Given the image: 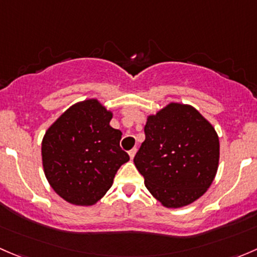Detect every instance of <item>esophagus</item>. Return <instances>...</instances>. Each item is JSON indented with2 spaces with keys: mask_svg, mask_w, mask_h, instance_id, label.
Returning a JSON list of instances; mask_svg holds the SVG:
<instances>
[{
  "mask_svg": "<svg viewBox=\"0 0 257 257\" xmlns=\"http://www.w3.org/2000/svg\"><path fill=\"white\" fill-rule=\"evenodd\" d=\"M136 152H137V148L136 147L132 148L131 151H128V156H130V158H131V160H134V157H135V155H136Z\"/></svg>",
  "mask_w": 257,
  "mask_h": 257,
  "instance_id": "1",
  "label": "esophagus"
}]
</instances>
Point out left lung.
<instances>
[{"mask_svg":"<svg viewBox=\"0 0 257 257\" xmlns=\"http://www.w3.org/2000/svg\"><path fill=\"white\" fill-rule=\"evenodd\" d=\"M145 135L134 163L148 192L166 208L199 199L219 167L220 145L213 125L190 105L169 102L147 116Z\"/></svg>","mask_w":257,"mask_h":257,"instance_id":"1","label":"left lung"}]
</instances>
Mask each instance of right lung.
Returning <instances> with one entry per match:
<instances>
[{"label":"right lung","instance_id":"obj_1","mask_svg":"<svg viewBox=\"0 0 257 257\" xmlns=\"http://www.w3.org/2000/svg\"><path fill=\"white\" fill-rule=\"evenodd\" d=\"M112 111L97 99L71 105L44 134L42 165L52 189L73 205H94L112 186L118 168L130 160L121 150Z\"/></svg>","mask_w":257,"mask_h":257}]
</instances>
